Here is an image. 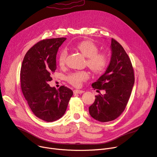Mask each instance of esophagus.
<instances>
[{
    "label": "esophagus",
    "instance_id": "34e87169",
    "mask_svg": "<svg viewBox=\"0 0 157 157\" xmlns=\"http://www.w3.org/2000/svg\"><path fill=\"white\" fill-rule=\"evenodd\" d=\"M83 92H84V91H83V90H74V94H82Z\"/></svg>",
    "mask_w": 157,
    "mask_h": 157
}]
</instances>
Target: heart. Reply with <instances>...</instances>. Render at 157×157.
Instances as JSON below:
<instances>
[{
    "mask_svg": "<svg viewBox=\"0 0 157 157\" xmlns=\"http://www.w3.org/2000/svg\"><path fill=\"white\" fill-rule=\"evenodd\" d=\"M76 48L86 57V64L93 72L100 73L103 72L108 65V57L104 53H98V48L95 44L90 40L81 41L76 45ZM67 55L65 49L60 51L59 55V62L60 65L65 63ZM88 78V74L85 71L73 73L68 77L69 83L76 87L81 85L82 82Z\"/></svg>",
    "mask_w": 157,
    "mask_h": 157,
    "instance_id": "b5f03b06",
    "label": "heart"
}]
</instances>
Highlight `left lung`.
I'll return each instance as SVG.
<instances>
[{"label": "left lung", "instance_id": "left-lung-1", "mask_svg": "<svg viewBox=\"0 0 157 157\" xmlns=\"http://www.w3.org/2000/svg\"><path fill=\"white\" fill-rule=\"evenodd\" d=\"M111 60L108 68L92 85L94 89L104 90L105 92L104 95H95L94 102L89 107L90 116L101 122L115 120L125 110L135 79L128 55L114 39H111Z\"/></svg>", "mask_w": 157, "mask_h": 157}]
</instances>
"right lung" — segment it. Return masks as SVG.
Masks as SVG:
<instances>
[{
	"instance_id": "add662e5",
	"label": "right lung",
	"mask_w": 157,
	"mask_h": 157,
	"mask_svg": "<svg viewBox=\"0 0 157 157\" xmlns=\"http://www.w3.org/2000/svg\"><path fill=\"white\" fill-rule=\"evenodd\" d=\"M65 40L61 37L39 41L27 52L21 67L23 94L33 113L48 122L62 117L73 95L67 87L56 90L48 84L56 68L58 50Z\"/></svg>"
}]
</instances>
